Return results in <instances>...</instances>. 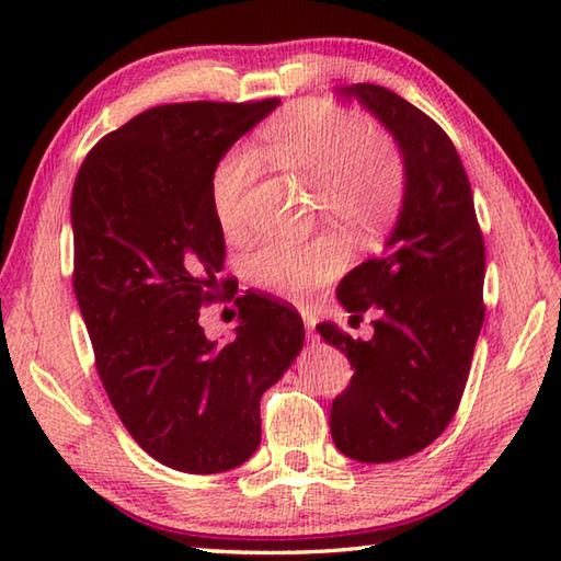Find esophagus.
<instances>
[{"label": "esophagus", "mask_w": 561, "mask_h": 561, "mask_svg": "<svg viewBox=\"0 0 561 561\" xmlns=\"http://www.w3.org/2000/svg\"><path fill=\"white\" fill-rule=\"evenodd\" d=\"M299 314H301V319H304V327H307V331L309 334H314V329H317V311L311 309V307H299Z\"/></svg>", "instance_id": "1"}]
</instances>
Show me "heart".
<instances>
[{
	"instance_id": "heart-1",
	"label": "heart",
	"mask_w": 561,
	"mask_h": 561,
	"mask_svg": "<svg viewBox=\"0 0 561 561\" xmlns=\"http://www.w3.org/2000/svg\"><path fill=\"white\" fill-rule=\"evenodd\" d=\"M262 156L317 185V201L341 232L371 237L396 215L405 168L391 138L376 133L360 113L327 101H299L260 133ZM257 178V158L232 148L210 175V207L227 237L247 230L244 195ZM344 250L331 237L294 242L267 240L247 254L244 272L254 287L279 297H307L344 267Z\"/></svg>"
}]
</instances>
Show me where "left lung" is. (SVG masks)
Listing matches in <instances>:
<instances>
[{
	"label": "left lung",
	"instance_id": "8db88e82",
	"mask_svg": "<svg viewBox=\"0 0 561 561\" xmlns=\"http://www.w3.org/2000/svg\"><path fill=\"white\" fill-rule=\"evenodd\" d=\"M341 93L364 103L393 133L405 193L383 252L351 270L336 289L354 317L376 311L374 336L351 339L331 321L317 327L354 368L329 423L334 445L348 458L393 462L428 448L458 411L485 319V242L448 133L376 83H354Z\"/></svg>",
	"mask_w": 561,
	"mask_h": 561
}]
</instances>
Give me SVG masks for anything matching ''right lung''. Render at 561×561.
Masks as SVG:
<instances>
[{"label":"right lung","mask_w":561,"mask_h":561,"mask_svg":"<svg viewBox=\"0 0 561 561\" xmlns=\"http://www.w3.org/2000/svg\"><path fill=\"white\" fill-rule=\"evenodd\" d=\"M277 103L148 108L103 136L73 183V291L101 383L133 440L180 472L252 458L262 393L304 346L299 311L267 294L234 299L230 344L201 327L203 304L225 287L210 175Z\"/></svg>","instance_id":"right-lung-1"}]
</instances>
